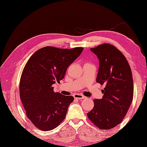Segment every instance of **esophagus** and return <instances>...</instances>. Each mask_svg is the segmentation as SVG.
I'll use <instances>...</instances> for the list:
<instances>
[{"label":"esophagus","mask_w":147,"mask_h":147,"mask_svg":"<svg viewBox=\"0 0 147 147\" xmlns=\"http://www.w3.org/2000/svg\"><path fill=\"white\" fill-rule=\"evenodd\" d=\"M74 97L75 99H85L86 97L80 94H76L74 95Z\"/></svg>","instance_id":"esophagus-1"}]
</instances>
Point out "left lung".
<instances>
[{
	"label": "left lung",
	"instance_id": "obj_1",
	"mask_svg": "<svg viewBox=\"0 0 147 147\" xmlns=\"http://www.w3.org/2000/svg\"><path fill=\"white\" fill-rule=\"evenodd\" d=\"M90 50L100 62L96 82L105 88L102 99L94 100V105L87 116L99 129H110L121 123L133 100L131 70L124 55L111 44Z\"/></svg>",
	"mask_w": 147,
	"mask_h": 147
}]
</instances>
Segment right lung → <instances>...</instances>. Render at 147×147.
I'll list each match as a JSON object with an SVG mask.
<instances>
[{
    "label": "right lung",
    "instance_id": "obj_1",
    "mask_svg": "<svg viewBox=\"0 0 147 147\" xmlns=\"http://www.w3.org/2000/svg\"><path fill=\"white\" fill-rule=\"evenodd\" d=\"M83 50L47 46L36 51L26 62L19 95L26 117L41 130H52L64 121L74 97L55 92L53 85L64 79L68 67Z\"/></svg>",
    "mask_w": 147,
    "mask_h": 147
}]
</instances>
